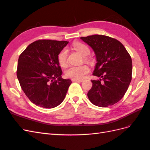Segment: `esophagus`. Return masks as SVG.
<instances>
[{
	"mask_svg": "<svg viewBox=\"0 0 150 150\" xmlns=\"http://www.w3.org/2000/svg\"><path fill=\"white\" fill-rule=\"evenodd\" d=\"M72 82H78V83H82L83 80H78V79H71Z\"/></svg>",
	"mask_w": 150,
	"mask_h": 150,
	"instance_id": "34e87169",
	"label": "esophagus"
}]
</instances>
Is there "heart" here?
<instances>
[{"mask_svg":"<svg viewBox=\"0 0 150 150\" xmlns=\"http://www.w3.org/2000/svg\"><path fill=\"white\" fill-rule=\"evenodd\" d=\"M72 47L76 51L79 52L82 55L84 59V61L86 63H91V58L88 56L90 53V49L88 46L86 44L79 42L76 41L72 44ZM67 54L68 51L66 48L62 49L58 54L57 61L61 67H65L67 64ZM89 71V67L83 65L80 66H71L67 69L65 71V76L67 78H69L72 79L81 80L84 78V76L87 74Z\"/></svg>","mask_w":150,"mask_h":150,"instance_id":"obj_1","label":"heart"}]
</instances>
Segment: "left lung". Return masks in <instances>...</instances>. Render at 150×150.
Here are the masks:
<instances>
[{"mask_svg":"<svg viewBox=\"0 0 150 150\" xmlns=\"http://www.w3.org/2000/svg\"><path fill=\"white\" fill-rule=\"evenodd\" d=\"M81 39L96 54L97 63L93 74L99 78L91 80L88 97L95 106L113 105L124 96L132 79L129 54L119 40L109 36L96 34Z\"/></svg>","mask_w":150,"mask_h":150,"instance_id":"obj_1","label":"left lung"}]
</instances>
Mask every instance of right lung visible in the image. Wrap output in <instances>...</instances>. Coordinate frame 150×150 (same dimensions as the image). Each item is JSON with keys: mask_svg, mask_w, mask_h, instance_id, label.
Wrapping results in <instances>:
<instances>
[{"mask_svg": "<svg viewBox=\"0 0 150 150\" xmlns=\"http://www.w3.org/2000/svg\"><path fill=\"white\" fill-rule=\"evenodd\" d=\"M67 44L64 40H38L19 56L17 78L27 97L36 106L52 108L64 100L72 82L61 78L57 56Z\"/></svg>", "mask_w": 150, "mask_h": 150, "instance_id": "obj_1", "label": "right lung"}]
</instances>
